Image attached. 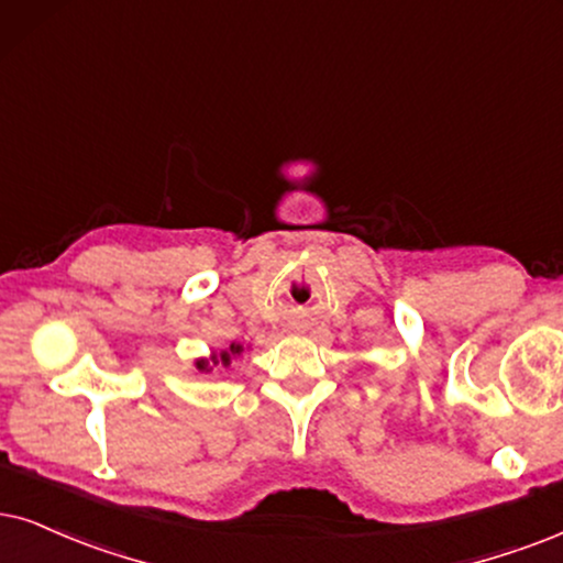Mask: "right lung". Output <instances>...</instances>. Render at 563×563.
I'll return each mask as SVG.
<instances>
[{
	"label": "right lung",
	"instance_id": "right-lung-1",
	"mask_svg": "<svg viewBox=\"0 0 563 563\" xmlns=\"http://www.w3.org/2000/svg\"><path fill=\"white\" fill-rule=\"evenodd\" d=\"M231 353L239 355L241 353V345H231ZM231 353H220V361H223V364H229ZM212 364H218V361H212ZM197 368H199V372H205V368H208V361H197Z\"/></svg>",
	"mask_w": 563,
	"mask_h": 563
}]
</instances>
